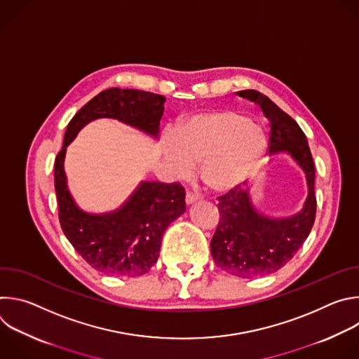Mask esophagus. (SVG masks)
Segmentation results:
<instances>
[{
    "mask_svg": "<svg viewBox=\"0 0 359 359\" xmlns=\"http://www.w3.org/2000/svg\"><path fill=\"white\" fill-rule=\"evenodd\" d=\"M197 200H198L197 196H194V194H191V193H187V194H186V204H187V206H190V204L196 203Z\"/></svg>",
    "mask_w": 359,
    "mask_h": 359,
    "instance_id": "34e87169",
    "label": "esophagus"
}]
</instances>
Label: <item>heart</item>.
Listing matches in <instances>:
<instances>
[{
  "label": "heart",
  "instance_id": "b5f03b06",
  "mask_svg": "<svg viewBox=\"0 0 359 359\" xmlns=\"http://www.w3.org/2000/svg\"><path fill=\"white\" fill-rule=\"evenodd\" d=\"M267 144L257 123L231 109L191 114L165 137L175 173L187 176L200 162L198 176L215 193H227L247 179L262 163Z\"/></svg>",
  "mask_w": 359,
  "mask_h": 359
}]
</instances>
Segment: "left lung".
<instances>
[{
	"label": "left lung",
	"mask_w": 359,
	"mask_h": 359,
	"mask_svg": "<svg viewBox=\"0 0 359 359\" xmlns=\"http://www.w3.org/2000/svg\"><path fill=\"white\" fill-rule=\"evenodd\" d=\"M236 93L260 105L270 121V153L287 151L304 170L309 186L304 209L288 219L262 215L252 206L248 190L240 184L219 197L220 220L210 243L213 260L233 276L257 278L284 267L309 237L317 212L316 166L304 132L290 115L259 90Z\"/></svg>",
	"instance_id": "1"
}]
</instances>
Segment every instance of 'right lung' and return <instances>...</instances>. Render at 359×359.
Returning <instances> with one entry per match:
<instances>
[{"label":"right lung","mask_w":359,"mask_h":359,"mask_svg":"<svg viewBox=\"0 0 359 359\" xmlns=\"http://www.w3.org/2000/svg\"><path fill=\"white\" fill-rule=\"evenodd\" d=\"M165 100L146 90L109 88L92 97L68 123L54 165L60 223L81 257L100 273L137 277L156 264L163 233L186 212L184 189L179 183L142 182L119 209L104 215L85 212L67 184V146L86 123L99 118L118 119L158 137Z\"/></svg>","instance_id":"add662e5"}]
</instances>
